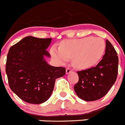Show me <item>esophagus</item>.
Returning a JSON list of instances; mask_svg holds the SVG:
<instances>
[{"label":"esophagus","instance_id":"34e87169","mask_svg":"<svg viewBox=\"0 0 125 125\" xmlns=\"http://www.w3.org/2000/svg\"><path fill=\"white\" fill-rule=\"evenodd\" d=\"M71 71H72V70H71L70 68H68L66 70V74H69L70 73H71Z\"/></svg>","mask_w":125,"mask_h":125}]
</instances>
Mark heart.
Returning a JSON list of instances; mask_svg holds the SVG:
<instances>
[{"instance_id": "b5f03b06", "label": "heart", "mask_w": 125, "mask_h": 125, "mask_svg": "<svg viewBox=\"0 0 125 125\" xmlns=\"http://www.w3.org/2000/svg\"><path fill=\"white\" fill-rule=\"evenodd\" d=\"M105 49V42L103 39L86 37L63 41L59 48L53 46L51 54L61 63H64L69 57H72L74 67L84 69L96 64L102 58Z\"/></svg>"}]
</instances>
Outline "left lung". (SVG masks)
<instances>
[{"label": "left lung", "instance_id": "1", "mask_svg": "<svg viewBox=\"0 0 125 125\" xmlns=\"http://www.w3.org/2000/svg\"><path fill=\"white\" fill-rule=\"evenodd\" d=\"M118 57L110 41H106L105 54L96 67L78 71L79 81L74 87L76 94L86 101L98 100L105 96L115 83Z\"/></svg>", "mask_w": 125, "mask_h": 125}]
</instances>
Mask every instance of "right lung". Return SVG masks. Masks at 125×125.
<instances>
[{"instance_id":"add662e5","label":"right lung","mask_w":125,"mask_h":125,"mask_svg":"<svg viewBox=\"0 0 125 125\" xmlns=\"http://www.w3.org/2000/svg\"><path fill=\"white\" fill-rule=\"evenodd\" d=\"M52 39L24 37L9 51L5 71L11 90L25 102L41 104L51 95L56 79L65 75L66 69L51 66L47 49Z\"/></svg>"}]
</instances>
